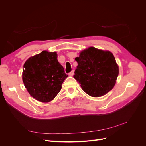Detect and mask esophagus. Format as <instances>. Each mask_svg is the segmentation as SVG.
<instances>
[{
  "label": "esophagus",
  "mask_w": 146,
  "mask_h": 146,
  "mask_svg": "<svg viewBox=\"0 0 146 146\" xmlns=\"http://www.w3.org/2000/svg\"><path fill=\"white\" fill-rule=\"evenodd\" d=\"M74 74V70H72V71H70V72L69 73V76H73Z\"/></svg>",
  "instance_id": "34e87169"
}]
</instances>
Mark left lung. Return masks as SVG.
<instances>
[{"mask_svg": "<svg viewBox=\"0 0 146 146\" xmlns=\"http://www.w3.org/2000/svg\"><path fill=\"white\" fill-rule=\"evenodd\" d=\"M75 60L78 66L74 78L86 93L97 98L113 89L119 74V68L111 52L91 47L82 51Z\"/></svg>", "mask_w": 146, "mask_h": 146, "instance_id": "obj_1", "label": "left lung"}]
</instances>
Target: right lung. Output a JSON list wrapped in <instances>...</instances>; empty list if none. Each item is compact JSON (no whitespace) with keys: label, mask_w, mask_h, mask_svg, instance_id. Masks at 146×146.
Listing matches in <instances>:
<instances>
[{"label":"right lung","mask_w":146,"mask_h":146,"mask_svg":"<svg viewBox=\"0 0 146 146\" xmlns=\"http://www.w3.org/2000/svg\"><path fill=\"white\" fill-rule=\"evenodd\" d=\"M68 76L57 60L56 52L42 51L24 65L23 80L29 94L42 102L54 99Z\"/></svg>","instance_id":"1"}]
</instances>
